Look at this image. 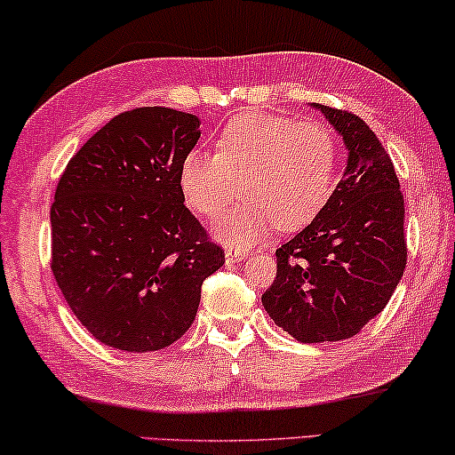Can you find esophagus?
Masks as SVG:
<instances>
[{
  "mask_svg": "<svg viewBox=\"0 0 455 455\" xmlns=\"http://www.w3.org/2000/svg\"><path fill=\"white\" fill-rule=\"evenodd\" d=\"M246 257H249V255H246V252L242 249H234V246H228V249H226V261L228 263L242 261V259H246Z\"/></svg>",
  "mask_w": 455,
  "mask_h": 455,
  "instance_id": "esophagus-1",
  "label": "esophagus"
}]
</instances>
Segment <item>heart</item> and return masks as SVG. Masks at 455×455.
<instances>
[{
    "mask_svg": "<svg viewBox=\"0 0 455 455\" xmlns=\"http://www.w3.org/2000/svg\"><path fill=\"white\" fill-rule=\"evenodd\" d=\"M339 148L330 127L267 112H242L223 127L217 152L192 150L180 164V192L203 217H215L244 184L238 206L213 221L229 246H252L275 228L315 220L336 186Z\"/></svg>",
    "mask_w": 455,
    "mask_h": 455,
    "instance_id": "obj_1",
    "label": "heart"
}]
</instances>
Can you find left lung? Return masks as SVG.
<instances>
[{
  "label": "left lung",
  "instance_id": "1",
  "mask_svg": "<svg viewBox=\"0 0 455 455\" xmlns=\"http://www.w3.org/2000/svg\"><path fill=\"white\" fill-rule=\"evenodd\" d=\"M345 141L347 169L326 206L275 251L261 303L299 343L355 336L385 309L403 275V194L376 133L347 110L311 104Z\"/></svg>",
  "mask_w": 455,
  "mask_h": 455
}]
</instances>
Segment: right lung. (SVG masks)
<instances>
[{"label": "right lung", "mask_w": 455, "mask_h": 455, "mask_svg": "<svg viewBox=\"0 0 455 455\" xmlns=\"http://www.w3.org/2000/svg\"><path fill=\"white\" fill-rule=\"evenodd\" d=\"M198 138L196 115L121 112L58 181L52 271L76 320L112 349L173 345L196 317L203 282L226 263L180 192V164Z\"/></svg>", "instance_id": "1"}]
</instances>
